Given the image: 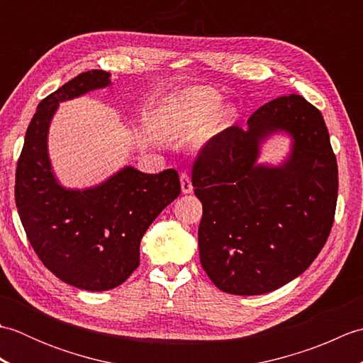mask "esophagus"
<instances>
[{
  "label": "esophagus",
  "mask_w": 363,
  "mask_h": 363,
  "mask_svg": "<svg viewBox=\"0 0 363 363\" xmlns=\"http://www.w3.org/2000/svg\"><path fill=\"white\" fill-rule=\"evenodd\" d=\"M181 189L182 194H191L194 191V186H191L190 176L187 173H181Z\"/></svg>",
  "instance_id": "1"
}]
</instances>
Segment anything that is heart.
<instances>
[{
  "label": "heart",
  "mask_w": 363,
  "mask_h": 363,
  "mask_svg": "<svg viewBox=\"0 0 363 363\" xmlns=\"http://www.w3.org/2000/svg\"><path fill=\"white\" fill-rule=\"evenodd\" d=\"M218 106V98L204 89H184L169 95L160 103L154 113V130L165 140H186L201 128ZM223 112L211 133L217 130L226 120Z\"/></svg>",
  "instance_id": "1"
}]
</instances>
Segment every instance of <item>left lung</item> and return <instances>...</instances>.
<instances>
[{"instance_id": "8db88e82", "label": "left lung", "mask_w": 363, "mask_h": 363, "mask_svg": "<svg viewBox=\"0 0 363 363\" xmlns=\"http://www.w3.org/2000/svg\"><path fill=\"white\" fill-rule=\"evenodd\" d=\"M281 130L294 138L289 159L256 166L259 143ZM191 184L203 203L201 265L230 295H262L293 281L333 229L337 159L321 112L296 94L260 106L246 128L213 135L194 162Z\"/></svg>"}]
</instances>
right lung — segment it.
Returning a JSON list of instances; mask_svg holds the SVG:
<instances>
[{"instance_id":"1","label":"right lung","mask_w":363,"mask_h":363,"mask_svg":"<svg viewBox=\"0 0 363 363\" xmlns=\"http://www.w3.org/2000/svg\"><path fill=\"white\" fill-rule=\"evenodd\" d=\"M111 73L84 72L43 98L30 120L15 172V203L28 240L60 281L82 290L118 287L140 265L146 229L181 194L179 174L133 167L87 190H67L51 172L46 137L60 101L103 89Z\"/></svg>"}]
</instances>
